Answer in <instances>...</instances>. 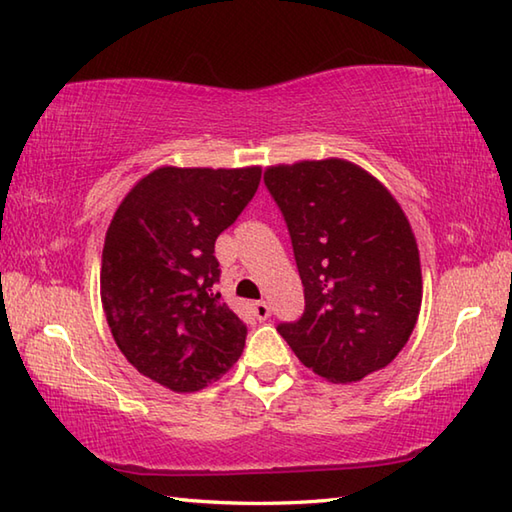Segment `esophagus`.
Masks as SVG:
<instances>
[{"instance_id": "obj_1", "label": "esophagus", "mask_w": 512, "mask_h": 512, "mask_svg": "<svg viewBox=\"0 0 512 512\" xmlns=\"http://www.w3.org/2000/svg\"><path fill=\"white\" fill-rule=\"evenodd\" d=\"M252 310H254V316L258 318V321H267L269 314H272V307H269V303H265V301H256L252 305Z\"/></svg>"}]
</instances>
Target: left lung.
Wrapping results in <instances>:
<instances>
[{
  "instance_id": "left-lung-1",
  "label": "left lung",
  "mask_w": 512,
  "mask_h": 512,
  "mask_svg": "<svg viewBox=\"0 0 512 512\" xmlns=\"http://www.w3.org/2000/svg\"><path fill=\"white\" fill-rule=\"evenodd\" d=\"M292 238L305 312L276 327L305 368L361 381L394 361L417 325V238L379 180L341 158L265 169Z\"/></svg>"
}]
</instances>
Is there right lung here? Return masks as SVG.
Returning <instances> with one entry per match:
<instances>
[{"label": "right lung", "mask_w": 512, "mask_h": 512, "mask_svg": "<svg viewBox=\"0 0 512 512\" xmlns=\"http://www.w3.org/2000/svg\"><path fill=\"white\" fill-rule=\"evenodd\" d=\"M260 167H160L136 182L106 229L100 296L113 341L173 392L218 381L247 325L220 301L216 238L254 198Z\"/></svg>", "instance_id": "obj_1"}]
</instances>
